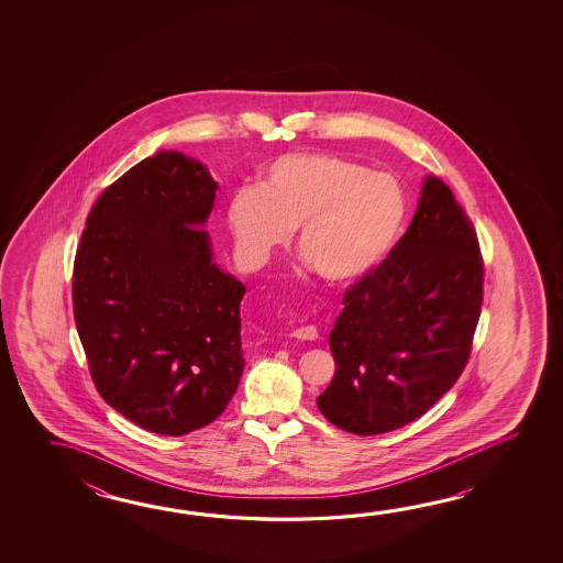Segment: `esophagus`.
I'll list each match as a JSON object with an SVG mask.
<instances>
[{
  "label": "esophagus",
  "mask_w": 563,
  "mask_h": 563,
  "mask_svg": "<svg viewBox=\"0 0 563 563\" xmlns=\"http://www.w3.org/2000/svg\"><path fill=\"white\" fill-rule=\"evenodd\" d=\"M294 338L296 340H301V342H313L316 338H318V330H316V325H303V328H298V330H294Z\"/></svg>",
  "instance_id": "esophagus-1"
}]
</instances>
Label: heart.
<instances>
[{"label": "heart", "instance_id": "b5f03b06", "mask_svg": "<svg viewBox=\"0 0 563 563\" xmlns=\"http://www.w3.org/2000/svg\"><path fill=\"white\" fill-rule=\"evenodd\" d=\"M407 192L396 177L323 153L269 163L257 187L231 192L228 225L241 257L264 265L299 229L303 264L334 286L371 276L407 221Z\"/></svg>", "mask_w": 563, "mask_h": 563}]
</instances>
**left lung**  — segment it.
Instances as JSON below:
<instances>
[{
    "label": "left lung",
    "mask_w": 563,
    "mask_h": 563,
    "mask_svg": "<svg viewBox=\"0 0 563 563\" xmlns=\"http://www.w3.org/2000/svg\"><path fill=\"white\" fill-rule=\"evenodd\" d=\"M481 301L477 233L449 185L427 175L407 233L344 296L320 412L362 437L422 417L465 368Z\"/></svg>",
    "instance_id": "8db88e82"
}]
</instances>
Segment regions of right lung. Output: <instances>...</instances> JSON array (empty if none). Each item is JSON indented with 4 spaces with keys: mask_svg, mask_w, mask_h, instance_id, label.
<instances>
[{
    "mask_svg": "<svg viewBox=\"0 0 563 563\" xmlns=\"http://www.w3.org/2000/svg\"><path fill=\"white\" fill-rule=\"evenodd\" d=\"M217 187L197 158L158 151L98 197L76 252L74 320L96 388L156 434L213 422L245 366V286L205 229Z\"/></svg>",
    "mask_w": 563,
    "mask_h": 563,
    "instance_id": "right-lung-1",
    "label": "right lung"
}]
</instances>
